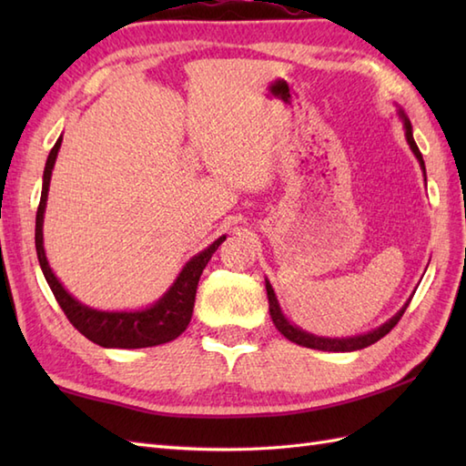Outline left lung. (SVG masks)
I'll return each instance as SVG.
<instances>
[{"mask_svg":"<svg viewBox=\"0 0 466 466\" xmlns=\"http://www.w3.org/2000/svg\"><path fill=\"white\" fill-rule=\"evenodd\" d=\"M399 116L400 120L404 124V136H407V142L410 146L412 154L417 156V160L422 167L424 172V180H427V170H424V160H422V154L419 150L417 142H414L412 137V126H410V120L407 117V114H404L402 110H399ZM266 294H268V306H270V316H272V322L276 329L280 330V334H284L286 339L300 344V346H306V349H314V350H329V352H352V350H360V349H366V346L374 344L376 340H380L382 336L389 334L394 326L399 324V320L402 319L404 310H407V306L410 304V300L402 306V309L392 316V319L389 322H384L382 326H379V329H374L370 332L366 334H359V336H350V339H326V336H314L310 332H306L302 329H299V326H294L292 322H289V319L282 314L280 310V304L279 300H276V294L272 290V284L266 280Z\"/></svg>","mask_w":466,"mask_h":466,"instance_id":"8db88e82","label":"left lung"}]
</instances>
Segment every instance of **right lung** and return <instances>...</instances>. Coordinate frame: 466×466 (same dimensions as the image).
<instances>
[{
    "mask_svg": "<svg viewBox=\"0 0 466 466\" xmlns=\"http://www.w3.org/2000/svg\"><path fill=\"white\" fill-rule=\"evenodd\" d=\"M59 146H62V136L57 137V142L52 147V152H49L46 162L42 198H39L35 214V250L49 289H52L57 304L62 306L67 320L72 322L74 329L80 330L87 340L100 344L104 349H146V346H157L177 339L192 320L198 280H200L206 264L210 262L212 254L218 250V246L226 240V236H220V238L214 240L206 250L187 260L182 272L177 274V279L170 286V290H167L156 304L147 306L144 310L106 312L77 302L74 296L64 289L62 282L56 279V274L49 268L44 250V212L47 202L49 180H52V170Z\"/></svg>",
    "mask_w": 466,
    "mask_h": 466,
    "instance_id": "right-lung-1",
    "label": "right lung"
}]
</instances>
